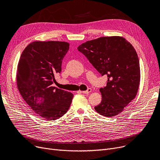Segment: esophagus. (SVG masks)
I'll use <instances>...</instances> for the list:
<instances>
[{"mask_svg":"<svg viewBox=\"0 0 160 160\" xmlns=\"http://www.w3.org/2000/svg\"><path fill=\"white\" fill-rule=\"evenodd\" d=\"M91 88H89L88 90H86V91H82V93H83V94H88V93H91Z\"/></svg>","mask_w":160,"mask_h":160,"instance_id":"34e87169","label":"esophagus"}]
</instances>
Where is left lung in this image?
I'll return each instance as SVG.
<instances>
[{"label": "left lung", "instance_id": "8db88e82", "mask_svg": "<svg viewBox=\"0 0 160 160\" xmlns=\"http://www.w3.org/2000/svg\"><path fill=\"white\" fill-rule=\"evenodd\" d=\"M78 50L103 76L106 86L100 88L101 103L95 111L105 117H114L136 97L140 83V67L135 48L121 36L100 37L86 41Z\"/></svg>", "mask_w": 160, "mask_h": 160}]
</instances>
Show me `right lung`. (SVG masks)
I'll return each instance as SVG.
<instances>
[{
	"instance_id": "1",
	"label": "right lung",
	"mask_w": 160,
	"mask_h": 160,
	"mask_svg": "<svg viewBox=\"0 0 160 160\" xmlns=\"http://www.w3.org/2000/svg\"><path fill=\"white\" fill-rule=\"evenodd\" d=\"M69 43L65 41H33L24 49L18 65L17 86L24 100L41 118L54 121L71 106L72 93L52 86L62 71Z\"/></svg>"
}]
</instances>
